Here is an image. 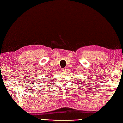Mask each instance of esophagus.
Listing matches in <instances>:
<instances>
[{"mask_svg":"<svg viewBox=\"0 0 123 123\" xmlns=\"http://www.w3.org/2000/svg\"><path fill=\"white\" fill-rule=\"evenodd\" d=\"M66 68H62V71L63 72H66Z\"/></svg>","mask_w":123,"mask_h":123,"instance_id":"1","label":"esophagus"}]
</instances>
